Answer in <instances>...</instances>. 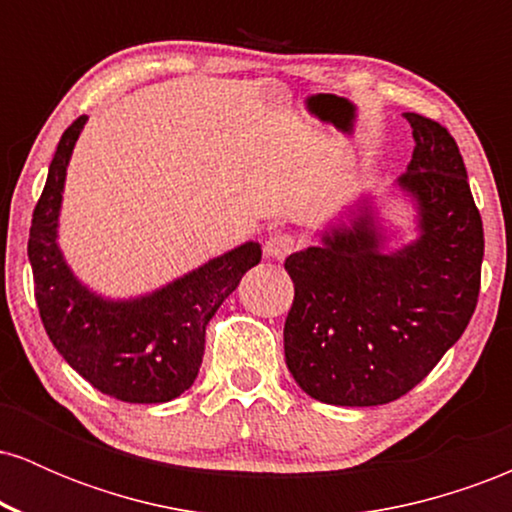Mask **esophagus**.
<instances>
[{
  "instance_id": "1",
  "label": "esophagus",
  "mask_w": 512,
  "mask_h": 512,
  "mask_svg": "<svg viewBox=\"0 0 512 512\" xmlns=\"http://www.w3.org/2000/svg\"><path fill=\"white\" fill-rule=\"evenodd\" d=\"M298 248H301V240L291 236V233H274V236H269L267 245H264L267 255L274 257V260H284V257H289Z\"/></svg>"
}]
</instances>
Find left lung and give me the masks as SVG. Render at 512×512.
I'll use <instances>...</instances> for the list:
<instances>
[{"label": "left lung", "mask_w": 512, "mask_h": 512, "mask_svg": "<svg viewBox=\"0 0 512 512\" xmlns=\"http://www.w3.org/2000/svg\"><path fill=\"white\" fill-rule=\"evenodd\" d=\"M414 154L397 185L414 197L419 238L383 252L370 207L284 267L293 305L286 366L310 397L337 407H378L407 395L436 368L477 308L484 228L452 134L404 113Z\"/></svg>", "instance_id": "left-lung-1"}]
</instances>
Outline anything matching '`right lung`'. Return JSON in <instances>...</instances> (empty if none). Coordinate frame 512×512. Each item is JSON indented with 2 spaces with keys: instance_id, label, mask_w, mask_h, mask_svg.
Returning a JSON list of instances; mask_svg holds the SVG:
<instances>
[{
  "instance_id": "1",
  "label": "right lung",
  "mask_w": 512,
  "mask_h": 512,
  "mask_svg": "<svg viewBox=\"0 0 512 512\" xmlns=\"http://www.w3.org/2000/svg\"><path fill=\"white\" fill-rule=\"evenodd\" d=\"M84 125L81 115L64 129L33 209L28 260L40 320L64 361L103 395L129 404L170 402L195 383L209 320L243 274L260 264L262 250L245 243L134 301L88 291L57 248L64 175Z\"/></svg>"
}]
</instances>
